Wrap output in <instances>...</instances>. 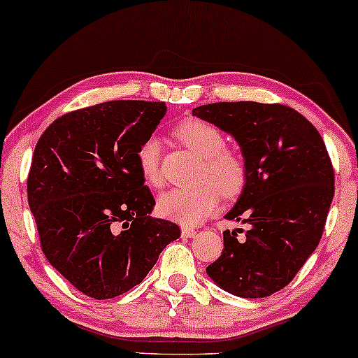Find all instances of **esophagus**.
<instances>
[{
  "mask_svg": "<svg viewBox=\"0 0 358 358\" xmlns=\"http://www.w3.org/2000/svg\"><path fill=\"white\" fill-rule=\"evenodd\" d=\"M196 236V231L192 228H183L181 229V237H192Z\"/></svg>",
  "mask_w": 358,
  "mask_h": 358,
  "instance_id": "obj_1",
  "label": "esophagus"
}]
</instances>
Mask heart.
Wrapping results in <instances>:
<instances>
[{
	"label": "heart",
	"instance_id": "1",
	"mask_svg": "<svg viewBox=\"0 0 358 358\" xmlns=\"http://www.w3.org/2000/svg\"><path fill=\"white\" fill-rule=\"evenodd\" d=\"M173 134L186 148L202 159L196 178L201 185L189 189L175 188L164 192L157 201V212L181 224L194 226L213 213L220 194L224 199L241 194L248 173L247 159L241 150L226 146L224 134L217 126L201 119H188L178 124ZM161 159V141L150 135L137 150L141 180L150 188L162 185Z\"/></svg>",
	"mask_w": 358,
	"mask_h": 358
}]
</instances>
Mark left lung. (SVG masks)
I'll return each instance as SVG.
<instances>
[{"label":"left lung","instance_id":"8db88e82","mask_svg":"<svg viewBox=\"0 0 358 358\" xmlns=\"http://www.w3.org/2000/svg\"><path fill=\"white\" fill-rule=\"evenodd\" d=\"M192 116L231 134L248 166L226 215L248 229L223 232L224 248L207 274L236 296H269L294 279L322 239L334 194L327 146L308 119L282 103L220 101Z\"/></svg>","mask_w":358,"mask_h":358}]
</instances>
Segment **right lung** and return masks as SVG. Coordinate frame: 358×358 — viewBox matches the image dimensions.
I'll list each match as a JSON object with an SVG mask.
<instances>
[{"instance_id": "1", "label": "right lung", "mask_w": 358, "mask_h": 358, "mask_svg": "<svg viewBox=\"0 0 358 358\" xmlns=\"http://www.w3.org/2000/svg\"><path fill=\"white\" fill-rule=\"evenodd\" d=\"M164 115L162 101H105L57 117L38 140L27 192L39 243L90 298L138 285L180 237L178 224L150 217L156 201L137 166Z\"/></svg>"}]
</instances>
